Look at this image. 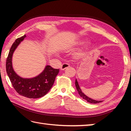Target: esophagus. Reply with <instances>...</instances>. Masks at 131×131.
<instances>
[{"label": "esophagus", "mask_w": 131, "mask_h": 131, "mask_svg": "<svg viewBox=\"0 0 131 131\" xmlns=\"http://www.w3.org/2000/svg\"><path fill=\"white\" fill-rule=\"evenodd\" d=\"M68 67H69V64H68V63H63L61 66V70H64V69H65L68 68Z\"/></svg>", "instance_id": "1"}]
</instances>
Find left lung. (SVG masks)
Wrapping results in <instances>:
<instances>
[{"label": "left lung", "mask_w": 131, "mask_h": 131, "mask_svg": "<svg viewBox=\"0 0 131 131\" xmlns=\"http://www.w3.org/2000/svg\"><path fill=\"white\" fill-rule=\"evenodd\" d=\"M25 37V35L17 39L12 44L6 59V72L13 87L19 95L28 98H39L49 91L59 70L47 65L43 72L36 77L23 78L18 76L13 68L12 57L18 46Z\"/></svg>", "instance_id": "8db88e82"}]
</instances>
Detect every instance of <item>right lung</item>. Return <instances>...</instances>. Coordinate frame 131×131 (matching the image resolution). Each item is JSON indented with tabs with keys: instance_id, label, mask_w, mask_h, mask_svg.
<instances>
[{
	"instance_id": "right-lung-1",
	"label": "right lung",
	"mask_w": 131,
	"mask_h": 131,
	"mask_svg": "<svg viewBox=\"0 0 131 131\" xmlns=\"http://www.w3.org/2000/svg\"><path fill=\"white\" fill-rule=\"evenodd\" d=\"M80 95L81 97H83V99H85V100L87 101L88 102L91 103H100L102 102V101H96V100H94V99H92L91 98H90V97L87 96V95H85L84 94L83 92H81V91H80V92H79Z\"/></svg>"
}]
</instances>
